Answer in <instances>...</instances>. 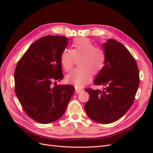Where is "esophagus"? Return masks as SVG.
Here are the masks:
<instances>
[{
  "mask_svg": "<svg viewBox=\"0 0 153 153\" xmlns=\"http://www.w3.org/2000/svg\"><path fill=\"white\" fill-rule=\"evenodd\" d=\"M82 91H83V89H81V88L75 87V92H76V93H80V92Z\"/></svg>",
  "mask_w": 153,
  "mask_h": 153,
  "instance_id": "esophagus-1",
  "label": "esophagus"
}]
</instances>
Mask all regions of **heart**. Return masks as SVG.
<instances>
[{
  "label": "heart",
  "instance_id": "b5f03b06",
  "mask_svg": "<svg viewBox=\"0 0 153 153\" xmlns=\"http://www.w3.org/2000/svg\"><path fill=\"white\" fill-rule=\"evenodd\" d=\"M78 61V66L66 76L67 81L77 87H81L89 82L92 75H96L103 69L106 55L101 47H95L89 39L78 38L74 39L71 50L64 49L61 55V63L66 71L71 70Z\"/></svg>",
  "mask_w": 153,
  "mask_h": 153
}]
</instances>
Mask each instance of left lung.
I'll return each instance as SVG.
<instances>
[{"label":"left lung","instance_id":"left-lung-1","mask_svg":"<svg viewBox=\"0 0 153 153\" xmlns=\"http://www.w3.org/2000/svg\"><path fill=\"white\" fill-rule=\"evenodd\" d=\"M106 55L103 69L94 81L103 89H85L89 99L85 110L91 119L102 124L121 118L130 108L139 85L137 64L128 50L119 41L110 39L103 44Z\"/></svg>","mask_w":153,"mask_h":153}]
</instances>
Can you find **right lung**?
<instances>
[{"label":"right lung","instance_id":"right-lung-1","mask_svg":"<svg viewBox=\"0 0 153 153\" xmlns=\"http://www.w3.org/2000/svg\"><path fill=\"white\" fill-rule=\"evenodd\" d=\"M68 41L65 36L42 37L30 46L16 65V96L25 113L39 123L61 118L75 91L71 85L53 86L64 77L61 55Z\"/></svg>","mask_w":153,"mask_h":153}]
</instances>
